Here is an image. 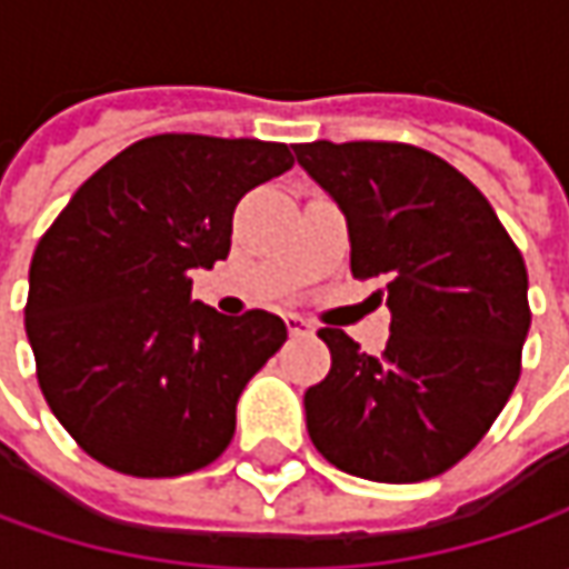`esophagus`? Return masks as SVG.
I'll return each mask as SVG.
<instances>
[{
  "label": "esophagus",
  "instance_id": "1",
  "mask_svg": "<svg viewBox=\"0 0 569 569\" xmlns=\"http://www.w3.org/2000/svg\"><path fill=\"white\" fill-rule=\"evenodd\" d=\"M284 322H288V332H291V336H310V332H313V326L303 317H295V313L284 319Z\"/></svg>",
  "mask_w": 569,
  "mask_h": 569
}]
</instances>
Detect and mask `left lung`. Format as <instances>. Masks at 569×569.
I'll return each mask as SVG.
<instances>
[{"instance_id":"8db88e82","label":"left lung","mask_w":569,"mask_h":569,"mask_svg":"<svg viewBox=\"0 0 569 569\" xmlns=\"http://www.w3.org/2000/svg\"><path fill=\"white\" fill-rule=\"evenodd\" d=\"M297 164L348 218L351 274H386L392 336L363 355L341 329L307 389V430L336 469L367 481H427L466 459L522 373L529 274L481 189L405 142L295 144Z\"/></svg>"}]
</instances>
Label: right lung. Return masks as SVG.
Listing matches in <instances>:
<instances>
[{
    "label": "right lung",
    "mask_w": 569,
    "mask_h": 569,
    "mask_svg": "<svg viewBox=\"0 0 569 569\" xmlns=\"http://www.w3.org/2000/svg\"><path fill=\"white\" fill-rule=\"evenodd\" d=\"M291 164L284 142L148 136L40 237L24 303L37 382L100 466L177 478L228 449L237 399L288 329L266 310L221 317L192 300V269L228 259L237 202Z\"/></svg>",
    "instance_id": "1"
}]
</instances>
